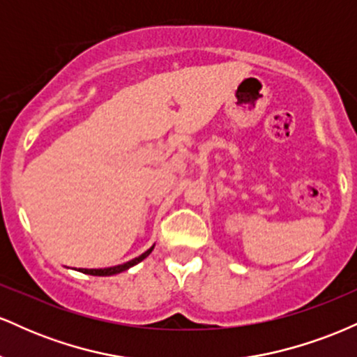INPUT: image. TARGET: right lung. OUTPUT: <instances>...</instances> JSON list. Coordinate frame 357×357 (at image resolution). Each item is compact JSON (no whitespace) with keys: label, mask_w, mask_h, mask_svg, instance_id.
I'll use <instances>...</instances> for the list:
<instances>
[{"label":"right lung","mask_w":357,"mask_h":357,"mask_svg":"<svg viewBox=\"0 0 357 357\" xmlns=\"http://www.w3.org/2000/svg\"><path fill=\"white\" fill-rule=\"evenodd\" d=\"M153 248H154V247H151L149 250H147V252L142 253L141 257L134 258V260L127 261V264L117 265V267H109V268H80L79 272H82V273H87V275H99V277H104V275H116V273L124 272V270L130 268V267H134V265L139 264V261L144 260V258H146L147 255H149L151 252H153Z\"/></svg>","instance_id":"obj_1"}]
</instances>
